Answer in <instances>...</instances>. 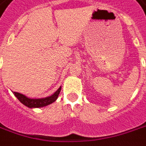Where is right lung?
Listing matches in <instances>:
<instances>
[{
  "label": "right lung",
  "instance_id": "right-lung-1",
  "mask_svg": "<svg viewBox=\"0 0 146 146\" xmlns=\"http://www.w3.org/2000/svg\"><path fill=\"white\" fill-rule=\"evenodd\" d=\"M60 90H61V87H60L54 94L49 97L44 98H36V99L28 98L25 95L17 93V92H13V93L15 95V97L17 98L24 106L32 109V108H41V107L47 106L48 105L53 103L58 98Z\"/></svg>",
  "mask_w": 146,
  "mask_h": 146
}]
</instances>
